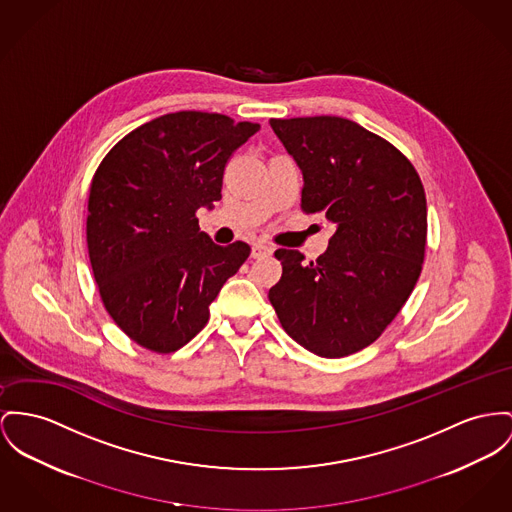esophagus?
Masks as SVG:
<instances>
[{"mask_svg":"<svg viewBox=\"0 0 512 512\" xmlns=\"http://www.w3.org/2000/svg\"><path fill=\"white\" fill-rule=\"evenodd\" d=\"M270 254H272V246H268L264 242L252 244V258H262V256H270Z\"/></svg>","mask_w":512,"mask_h":512,"instance_id":"esophagus-1","label":"esophagus"}]
</instances>
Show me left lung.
<instances>
[{
    "label": "left lung",
    "mask_w": 512,
    "mask_h": 512,
    "mask_svg": "<svg viewBox=\"0 0 512 512\" xmlns=\"http://www.w3.org/2000/svg\"><path fill=\"white\" fill-rule=\"evenodd\" d=\"M303 171L301 209L336 227L328 250L305 262L279 248L270 303L283 330L310 353L338 359L380 338L421 275L427 200L408 157L340 116L272 118Z\"/></svg>",
    "instance_id": "left-lung-1"
}]
</instances>
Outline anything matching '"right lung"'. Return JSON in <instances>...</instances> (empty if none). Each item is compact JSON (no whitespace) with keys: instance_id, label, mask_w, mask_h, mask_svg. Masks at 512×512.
Here are the masks:
<instances>
[{"instance_id":"1","label":"right lung","mask_w":512,"mask_h":512,"mask_svg":"<svg viewBox=\"0 0 512 512\" xmlns=\"http://www.w3.org/2000/svg\"><path fill=\"white\" fill-rule=\"evenodd\" d=\"M258 130L217 112H172L122 137L93 174L91 268L106 312L137 345H186L250 256L246 242L215 244L196 213L221 200L229 159Z\"/></svg>"}]
</instances>
